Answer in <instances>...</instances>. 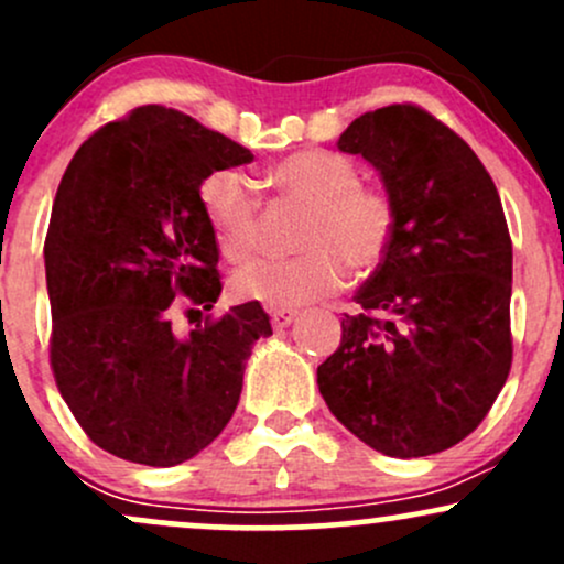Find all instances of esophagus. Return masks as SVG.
Returning a JSON list of instances; mask_svg holds the SVG:
<instances>
[{
	"instance_id": "esophagus-1",
	"label": "esophagus",
	"mask_w": 564,
	"mask_h": 564,
	"mask_svg": "<svg viewBox=\"0 0 564 564\" xmlns=\"http://www.w3.org/2000/svg\"><path fill=\"white\" fill-rule=\"evenodd\" d=\"M296 318V310H270V323H273V328H286L294 323Z\"/></svg>"
}]
</instances>
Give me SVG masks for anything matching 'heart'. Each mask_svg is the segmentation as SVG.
<instances>
[{
    "instance_id": "heart-1",
    "label": "heart",
    "mask_w": 564,
    "mask_h": 564,
    "mask_svg": "<svg viewBox=\"0 0 564 564\" xmlns=\"http://www.w3.org/2000/svg\"><path fill=\"white\" fill-rule=\"evenodd\" d=\"M270 185L310 206L300 232L302 254L257 260L232 275L236 300L291 310L326 300L345 286L347 264L371 273L387 257L394 206L387 193L360 185V170L332 151H296L270 170ZM200 209L219 251L232 262L260 246V198L238 170H215L198 187Z\"/></svg>"
}]
</instances>
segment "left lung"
I'll return each mask as SVG.
<instances>
[{"label":"left lung","mask_w":564,"mask_h":564,"mask_svg":"<svg viewBox=\"0 0 564 564\" xmlns=\"http://www.w3.org/2000/svg\"><path fill=\"white\" fill-rule=\"evenodd\" d=\"M341 153L379 172L394 206L387 257L318 366L328 411L373 451L432 456L488 416L511 368V238L475 151L416 106L355 119Z\"/></svg>","instance_id":"obj_1"}]
</instances>
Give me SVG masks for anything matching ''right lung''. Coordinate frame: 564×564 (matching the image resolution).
Instances as JSON below:
<instances>
[{"label":"right lung","instance_id":"obj_1","mask_svg":"<svg viewBox=\"0 0 564 564\" xmlns=\"http://www.w3.org/2000/svg\"><path fill=\"white\" fill-rule=\"evenodd\" d=\"M251 159L191 116L140 106L63 174L44 241L50 360L82 430L124 462L174 467L204 451L236 411L251 347L273 334L257 302L172 328L174 296L212 310L223 291L198 187Z\"/></svg>","mask_w":564,"mask_h":564}]
</instances>
